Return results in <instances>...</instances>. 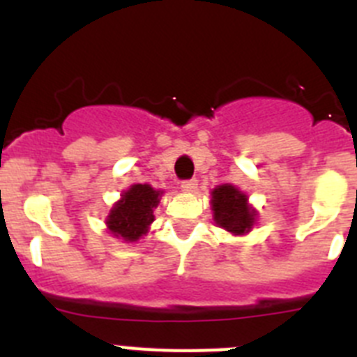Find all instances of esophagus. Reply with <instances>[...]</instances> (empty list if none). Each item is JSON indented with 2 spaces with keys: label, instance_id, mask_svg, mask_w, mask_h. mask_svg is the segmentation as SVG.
<instances>
[{
  "label": "esophagus",
  "instance_id": "esophagus-1",
  "mask_svg": "<svg viewBox=\"0 0 357 357\" xmlns=\"http://www.w3.org/2000/svg\"><path fill=\"white\" fill-rule=\"evenodd\" d=\"M181 188H182V191H185V193H193L195 189L198 188V182L195 181V178H191V181H184L181 184Z\"/></svg>",
  "mask_w": 357,
  "mask_h": 357
}]
</instances>
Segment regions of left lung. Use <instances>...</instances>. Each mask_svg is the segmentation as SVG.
I'll list each match as a JSON object with an SVG mask.
<instances>
[{
	"mask_svg": "<svg viewBox=\"0 0 357 357\" xmlns=\"http://www.w3.org/2000/svg\"><path fill=\"white\" fill-rule=\"evenodd\" d=\"M211 209L214 223L232 236H245L257 222V211L248 204V197L232 184H222L211 191Z\"/></svg>",
	"mask_w": 357,
	"mask_h": 357,
	"instance_id": "obj_1",
	"label": "left lung"
}]
</instances>
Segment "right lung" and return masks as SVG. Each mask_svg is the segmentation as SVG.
I'll return each mask as SVG.
<instances>
[{"label": "right lung", "mask_w": 357, "mask_h": 357, "mask_svg": "<svg viewBox=\"0 0 357 357\" xmlns=\"http://www.w3.org/2000/svg\"><path fill=\"white\" fill-rule=\"evenodd\" d=\"M164 191L150 184H134L123 191L121 198L110 207L105 218L107 230L125 243L139 241L153 223V209L159 206Z\"/></svg>", "instance_id": "1"}]
</instances>
